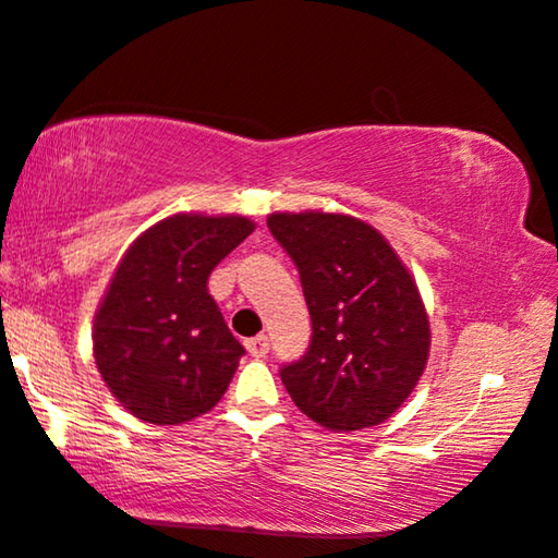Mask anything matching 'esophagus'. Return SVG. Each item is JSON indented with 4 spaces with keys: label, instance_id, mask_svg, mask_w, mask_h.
Here are the masks:
<instances>
[{
    "label": "esophagus",
    "instance_id": "obj_1",
    "mask_svg": "<svg viewBox=\"0 0 558 558\" xmlns=\"http://www.w3.org/2000/svg\"><path fill=\"white\" fill-rule=\"evenodd\" d=\"M244 345H247L252 357H267V353H269V338L267 336H254Z\"/></svg>",
    "mask_w": 558,
    "mask_h": 558
}]
</instances>
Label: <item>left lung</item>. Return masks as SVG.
I'll return each mask as SVG.
<instances>
[{"label":"left lung","mask_w":558,"mask_h":558,"mask_svg":"<svg viewBox=\"0 0 558 558\" xmlns=\"http://www.w3.org/2000/svg\"><path fill=\"white\" fill-rule=\"evenodd\" d=\"M269 230L294 259L311 343L281 367L294 404L328 432L392 416L422 377L432 330L414 277L373 225L338 213H274Z\"/></svg>","instance_id":"left-lung-1"}]
</instances>
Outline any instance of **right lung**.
Here are the masks:
<instances>
[{
  "label": "right lung",
  "mask_w": 558,
  "mask_h": 558,
  "mask_svg": "<svg viewBox=\"0 0 558 558\" xmlns=\"http://www.w3.org/2000/svg\"><path fill=\"white\" fill-rule=\"evenodd\" d=\"M254 230L242 215H171L124 252L95 316L93 353L120 404L183 424L220 402L244 348L208 294L220 259Z\"/></svg>",
  "instance_id": "add662e5"
}]
</instances>
